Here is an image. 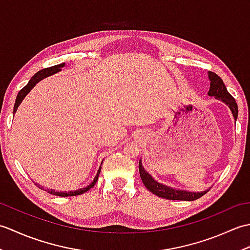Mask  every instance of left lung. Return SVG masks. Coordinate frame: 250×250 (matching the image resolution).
Instances as JSON below:
<instances>
[{"mask_svg":"<svg viewBox=\"0 0 250 250\" xmlns=\"http://www.w3.org/2000/svg\"><path fill=\"white\" fill-rule=\"evenodd\" d=\"M207 75H208V79L210 82L209 90L208 92H207V94H208L209 97H215V99L220 100L221 102H224L226 105H228V107H229L230 110L232 111L233 117H234V120L236 121L238 109H237V104L235 102V100L233 99V97L229 92H228L224 82H222V79L217 75V74L213 72H208L207 73ZM139 169H140L141 178L143 180V183H144L145 187L149 190L151 193L160 196V198H163V199L179 200V201H194L196 199L201 198V196H203L207 191H208V190H205V191H202V192H191V191L176 189V188L169 187V186L159 183L146 171L144 167H143L142 159L139 162Z\"/></svg>","mask_w":250,"mask_h":250,"instance_id":"8db88e82","label":"left lung"}]
</instances>
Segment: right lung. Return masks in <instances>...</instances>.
Segmentation results:
<instances>
[{
  "instance_id": "1",
  "label": "right lung",
  "mask_w": 250,
  "mask_h": 250,
  "mask_svg": "<svg viewBox=\"0 0 250 250\" xmlns=\"http://www.w3.org/2000/svg\"><path fill=\"white\" fill-rule=\"evenodd\" d=\"M64 66H65V63H61V64H58V65H55V66H50V67L44 68V70L39 71L36 74H34V75L31 77L29 83H26V86H24L19 91L17 98H16V102H15V105H14V111H13V113L15 114L16 111H17V109L19 107V105L21 104V102H22L23 99L26 97V95H28V93L31 91V90L35 87L36 83H39L41 81H43V79L46 78V77L51 76V75H54V74L60 72L61 68L64 67ZM102 163H103V161H102ZM102 163H101V164H102ZM101 168H102V166H100L98 172H97V175H95V177L92 180V183L90 184L89 186H87V187L81 188V189H78V190H74V191H67V192H66V191H55L54 189H50V190L48 189V190H46V191H48V193H50V194H55V195H58V196H73V195L83 194L84 192H87L88 190L91 189L93 186L95 185V183H97V180L99 178V175H100V172H101ZM34 184L40 189H44L41 185H39L37 183L34 182Z\"/></svg>"
}]
</instances>
